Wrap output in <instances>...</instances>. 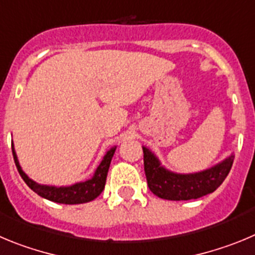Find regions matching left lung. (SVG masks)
Returning <instances> with one entry per match:
<instances>
[{"mask_svg": "<svg viewBox=\"0 0 255 255\" xmlns=\"http://www.w3.org/2000/svg\"><path fill=\"white\" fill-rule=\"evenodd\" d=\"M143 150V166L150 190L155 196L169 201H189L210 194L217 189L230 173L234 155L203 171L178 174L167 170L148 150Z\"/></svg>", "mask_w": 255, "mask_h": 255, "instance_id": "1", "label": "left lung"}]
</instances>
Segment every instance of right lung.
I'll return each instance as SVG.
<instances>
[{"instance_id":"1","label":"right lung","mask_w":255,"mask_h":255,"mask_svg":"<svg viewBox=\"0 0 255 255\" xmlns=\"http://www.w3.org/2000/svg\"><path fill=\"white\" fill-rule=\"evenodd\" d=\"M116 148L117 146H113V147H111L107 151L99 166L96 167L93 178L86 180V182H80L76 183V184H72L70 187H53V185L38 184V183L31 180L22 171L21 166L19 164V160H17V156H16L15 148H13V143L12 155L19 174L24 179V182L26 183L27 187L30 188L31 190H34L36 194H39V196L45 199L56 202V203L79 205V203H86V202L93 201L103 192L105 187V182H107L108 170H109V166H111L112 157H113L114 152H116Z\"/></svg>"}]
</instances>
